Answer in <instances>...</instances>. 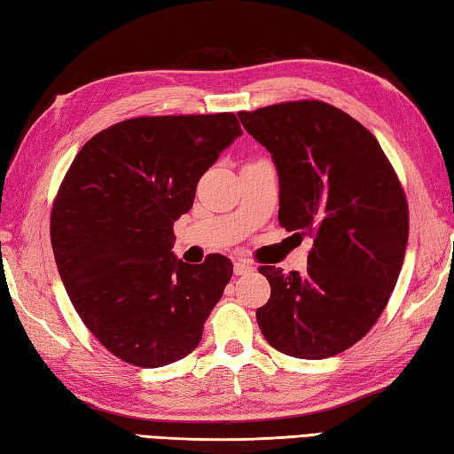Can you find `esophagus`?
<instances>
[{
    "label": "esophagus",
    "mask_w": 454,
    "mask_h": 454,
    "mask_svg": "<svg viewBox=\"0 0 454 454\" xmlns=\"http://www.w3.org/2000/svg\"><path fill=\"white\" fill-rule=\"evenodd\" d=\"M252 271H254V267L249 265L247 262H244V259H236V262H234V273L236 275H247Z\"/></svg>",
    "instance_id": "obj_1"
}]
</instances>
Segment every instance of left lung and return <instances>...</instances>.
<instances>
[{
    "label": "left lung",
    "instance_id": "1",
    "mask_svg": "<svg viewBox=\"0 0 454 454\" xmlns=\"http://www.w3.org/2000/svg\"><path fill=\"white\" fill-rule=\"evenodd\" d=\"M271 153L278 222L314 238L306 273L263 265L271 298L257 308L269 345L325 359L369 333L396 286L410 232L403 189L379 140L324 101L238 113Z\"/></svg>",
    "mask_w": 454,
    "mask_h": 454
}]
</instances>
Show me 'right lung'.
<instances>
[{"mask_svg":"<svg viewBox=\"0 0 454 454\" xmlns=\"http://www.w3.org/2000/svg\"><path fill=\"white\" fill-rule=\"evenodd\" d=\"M242 129L234 113L137 117L95 134L52 205L51 239L82 322L114 356L156 369L195 351L232 262L173 255V222Z\"/></svg>","mask_w":454,"mask_h":454,"instance_id":"right-lung-1","label":"right lung"}]
</instances>
